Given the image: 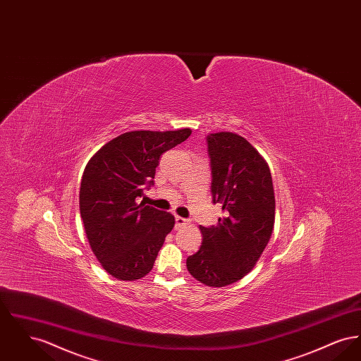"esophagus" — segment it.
<instances>
[{
	"mask_svg": "<svg viewBox=\"0 0 361 361\" xmlns=\"http://www.w3.org/2000/svg\"><path fill=\"white\" fill-rule=\"evenodd\" d=\"M188 224V221L185 218H181V216H176V228H180L183 226Z\"/></svg>",
	"mask_w": 361,
	"mask_h": 361,
	"instance_id": "obj_1",
	"label": "esophagus"
}]
</instances>
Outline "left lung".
<instances>
[{
  "label": "left lung",
  "mask_w": 361,
  "mask_h": 361,
  "mask_svg": "<svg viewBox=\"0 0 361 361\" xmlns=\"http://www.w3.org/2000/svg\"><path fill=\"white\" fill-rule=\"evenodd\" d=\"M212 203L224 218L200 226V249L187 258L189 274L209 287L240 280L256 265L274 231L275 193L271 171L257 150L233 133L207 135Z\"/></svg>",
  "instance_id": "obj_1"
}]
</instances>
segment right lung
Listing matches in <instances>:
<instances>
[{"instance_id": "add662e5", "label": "right lung", "mask_w": 361, "mask_h": 361, "mask_svg": "<svg viewBox=\"0 0 361 361\" xmlns=\"http://www.w3.org/2000/svg\"><path fill=\"white\" fill-rule=\"evenodd\" d=\"M177 131H131L109 140L90 158L80 189V212L86 237L104 269L121 280L147 275L165 237L171 212L137 204L154 185L155 168L165 152L190 135Z\"/></svg>"}]
</instances>
